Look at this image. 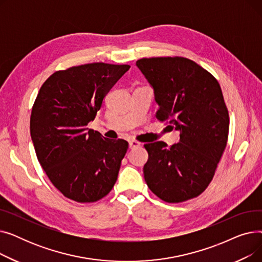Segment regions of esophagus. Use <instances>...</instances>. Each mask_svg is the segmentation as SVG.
I'll list each match as a JSON object with an SVG mask.
<instances>
[{"instance_id":"34e87169","label":"esophagus","mask_w":262,"mask_h":262,"mask_svg":"<svg viewBox=\"0 0 262 262\" xmlns=\"http://www.w3.org/2000/svg\"><path fill=\"white\" fill-rule=\"evenodd\" d=\"M140 145H141V143L138 142V141H136V140H130V141H129V147H130V148L139 147Z\"/></svg>"}]
</instances>
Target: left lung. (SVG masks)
I'll list each match as a JSON object with an SVG mask.
<instances>
[{
  "mask_svg": "<svg viewBox=\"0 0 262 262\" xmlns=\"http://www.w3.org/2000/svg\"><path fill=\"white\" fill-rule=\"evenodd\" d=\"M136 66L154 89L156 118L170 120L180 132L178 143L144 144L143 174L159 199L181 203L199 196L212 181L227 144L229 116L217 80L185 57H152Z\"/></svg>",
  "mask_w": 262,
  "mask_h": 262,
  "instance_id": "obj_1",
  "label": "left lung"
}]
</instances>
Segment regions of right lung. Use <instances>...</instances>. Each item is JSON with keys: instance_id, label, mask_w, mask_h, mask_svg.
<instances>
[{"instance_id": "1", "label": "right lung", "mask_w": 262, "mask_h": 262, "mask_svg": "<svg viewBox=\"0 0 262 262\" xmlns=\"http://www.w3.org/2000/svg\"><path fill=\"white\" fill-rule=\"evenodd\" d=\"M129 68L104 62L72 67L53 73L39 90L31 137L41 167L68 199L96 202L117 182L128 142L106 139L87 125Z\"/></svg>"}]
</instances>
